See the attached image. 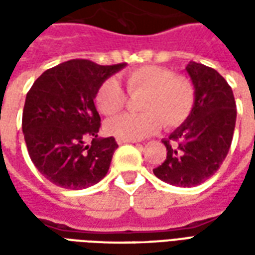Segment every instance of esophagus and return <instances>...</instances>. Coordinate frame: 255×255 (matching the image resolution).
Here are the masks:
<instances>
[{
  "label": "esophagus",
  "instance_id": "obj_1",
  "mask_svg": "<svg viewBox=\"0 0 255 255\" xmlns=\"http://www.w3.org/2000/svg\"><path fill=\"white\" fill-rule=\"evenodd\" d=\"M116 142L119 144H124V143H135V140H126V139H120V138H117L116 139Z\"/></svg>",
  "mask_w": 255,
  "mask_h": 255
}]
</instances>
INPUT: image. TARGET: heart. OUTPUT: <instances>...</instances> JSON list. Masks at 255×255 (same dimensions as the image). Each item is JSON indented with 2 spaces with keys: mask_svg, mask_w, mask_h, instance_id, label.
Segmentation results:
<instances>
[{
  "mask_svg": "<svg viewBox=\"0 0 255 255\" xmlns=\"http://www.w3.org/2000/svg\"><path fill=\"white\" fill-rule=\"evenodd\" d=\"M128 94H142L143 113H124L106 120L105 131L112 136L138 140L165 127L182 126L195 105L194 86L184 76L173 75L171 69L143 65L129 71L126 76ZM95 105L102 115H115L127 102V94L115 78L106 79L95 93Z\"/></svg>",
  "mask_w": 255,
  "mask_h": 255,
  "instance_id": "1",
  "label": "heart"
}]
</instances>
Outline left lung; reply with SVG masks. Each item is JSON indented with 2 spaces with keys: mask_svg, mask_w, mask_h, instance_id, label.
I'll return each instance as SVG.
<instances>
[{
  "mask_svg": "<svg viewBox=\"0 0 255 255\" xmlns=\"http://www.w3.org/2000/svg\"><path fill=\"white\" fill-rule=\"evenodd\" d=\"M195 90V105L168 139L165 161L153 169L160 180L194 187L219 171L230 151L236 123L234 93L216 69L190 61L186 67Z\"/></svg>",
  "mask_w": 255,
  "mask_h": 255,
  "instance_id": "1",
  "label": "left lung"
}]
</instances>
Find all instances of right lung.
I'll use <instances>...</instances> for the list:
<instances>
[{
  "label": "right lung",
  "instance_id": "right-lung-1",
  "mask_svg": "<svg viewBox=\"0 0 255 255\" xmlns=\"http://www.w3.org/2000/svg\"><path fill=\"white\" fill-rule=\"evenodd\" d=\"M124 67L126 63L69 60L34 82L25 97L21 127L31 161L49 182L82 190L106 176L119 144L113 136H98L101 117L94 98L101 84Z\"/></svg>",
  "mask_w": 255,
  "mask_h": 255
}]
</instances>
